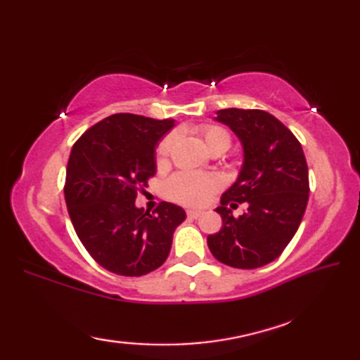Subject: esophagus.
<instances>
[{"label": "esophagus", "mask_w": 360, "mask_h": 360, "mask_svg": "<svg viewBox=\"0 0 360 360\" xmlns=\"http://www.w3.org/2000/svg\"><path fill=\"white\" fill-rule=\"evenodd\" d=\"M201 215H202L201 210H187V217L190 219H196V218H200Z\"/></svg>", "instance_id": "esophagus-1"}]
</instances>
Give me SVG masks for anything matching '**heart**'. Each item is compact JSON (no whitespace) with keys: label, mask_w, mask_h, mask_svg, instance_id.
<instances>
[{"label":"heart","mask_w":360,"mask_h":360,"mask_svg":"<svg viewBox=\"0 0 360 360\" xmlns=\"http://www.w3.org/2000/svg\"><path fill=\"white\" fill-rule=\"evenodd\" d=\"M200 134L209 148L213 151H226L232 143L231 133L224 127L215 124H204L200 127ZM176 134L170 133L160 139L156 147V164L164 167L170 159ZM221 187L219 176L213 173H193L179 172L172 176L167 182V193L173 201L184 205H202L207 202L212 195Z\"/></svg>","instance_id":"obj_1"}]
</instances>
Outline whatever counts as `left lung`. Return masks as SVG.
Instances as JSON below:
<instances>
[{"label": "left lung", "instance_id": "8db88e82", "mask_svg": "<svg viewBox=\"0 0 360 360\" xmlns=\"http://www.w3.org/2000/svg\"><path fill=\"white\" fill-rule=\"evenodd\" d=\"M218 122L240 137L244 164L235 184L221 196L219 232L207 236L218 262L255 269L274 262L292 240L309 198V176L297 137L263 110H219ZM246 202L235 219L228 205Z\"/></svg>", "mask_w": 360, "mask_h": 360}]
</instances>
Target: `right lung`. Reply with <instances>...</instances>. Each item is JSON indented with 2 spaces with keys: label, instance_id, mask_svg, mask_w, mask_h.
I'll return each mask as SVG.
<instances>
[{
  "label": "right lung",
  "instance_id": "1",
  "mask_svg": "<svg viewBox=\"0 0 360 360\" xmlns=\"http://www.w3.org/2000/svg\"><path fill=\"white\" fill-rule=\"evenodd\" d=\"M173 125L119 112L72 145L63 188L68 213L88 254L112 274L141 277L162 266L186 219L172 202H159L151 215L134 205L156 173V143Z\"/></svg>",
  "mask_w": 360,
  "mask_h": 360
}]
</instances>
